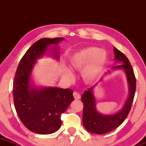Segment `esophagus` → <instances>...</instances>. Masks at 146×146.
<instances>
[{"label":"esophagus","instance_id":"1","mask_svg":"<svg viewBox=\"0 0 146 146\" xmlns=\"http://www.w3.org/2000/svg\"><path fill=\"white\" fill-rule=\"evenodd\" d=\"M73 97H74V98L76 100H79L80 98V95L78 93V92H73Z\"/></svg>","mask_w":146,"mask_h":146}]
</instances>
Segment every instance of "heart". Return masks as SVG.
Here are the masks:
<instances>
[{"label": "heart", "mask_w": 146, "mask_h": 146, "mask_svg": "<svg viewBox=\"0 0 146 146\" xmlns=\"http://www.w3.org/2000/svg\"><path fill=\"white\" fill-rule=\"evenodd\" d=\"M107 54L104 51L96 47H89L82 49L76 54L72 60V66L76 68H82V76L86 80L90 81L96 79L102 72L106 63ZM65 78L68 80L73 78V73L69 70L65 71Z\"/></svg>", "instance_id": "1"}]
</instances>
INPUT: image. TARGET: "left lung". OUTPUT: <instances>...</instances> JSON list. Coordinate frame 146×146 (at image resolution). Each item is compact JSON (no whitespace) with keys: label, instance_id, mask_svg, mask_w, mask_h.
<instances>
[{"label":"left lung","instance_id":"obj_1","mask_svg":"<svg viewBox=\"0 0 146 146\" xmlns=\"http://www.w3.org/2000/svg\"><path fill=\"white\" fill-rule=\"evenodd\" d=\"M114 59L121 65L113 67V69L123 68L127 76L129 85V96L124 107L117 114L113 115H102L95 109V101L92 94L94 86L85 90L81 97L83 103L82 123L85 129L95 134H104L119 127L127 117L134 98L136 88V80L133 69L127 57L119 50L114 48Z\"/></svg>","mask_w":146,"mask_h":146}]
</instances>
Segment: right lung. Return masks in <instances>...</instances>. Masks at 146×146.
<instances>
[{"instance_id": "add662e5", "label": "right lung", "mask_w": 146, "mask_h": 146, "mask_svg": "<svg viewBox=\"0 0 146 146\" xmlns=\"http://www.w3.org/2000/svg\"><path fill=\"white\" fill-rule=\"evenodd\" d=\"M64 38H42L34 43L19 63L13 81L15 107L21 121L29 131L49 134L58 130L61 117L74 100L72 90L58 88L32 89L29 77L35 60L44 54L49 44H57ZM55 56L58 57L57 53Z\"/></svg>"}]
</instances>
